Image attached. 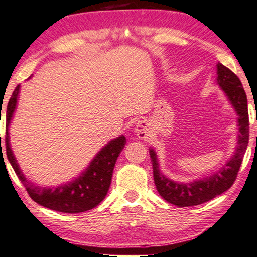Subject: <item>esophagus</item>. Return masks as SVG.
I'll return each mask as SVG.
<instances>
[{
  "label": "esophagus",
  "instance_id": "esophagus-1",
  "mask_svg": "<svg viewBox=\"0 0 257 257\" xmlns=\"http://www.w3.org/2000/svg\"><path fill=\"white\" fill-rule=\"evenodd\" d=\"M136 133L138 136V138L141 139H145L148 138L149 136V125L146 121H139L136 126Z\"/></svg>",
  "mask_w": 257,
  "mask_h": 257
}]
</instances>
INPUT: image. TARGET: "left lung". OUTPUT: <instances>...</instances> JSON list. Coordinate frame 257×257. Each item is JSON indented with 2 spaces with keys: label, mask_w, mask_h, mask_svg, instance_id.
<instances>
[{
  "label": "left lung",
  "mask_w": 257,
  "mask_h": 257,
  "mask_svg": "<svg viewBox=\"0 0 257 257\" xmlns=\"http://www.w3.org/2000/svg\"><path fill=\"white\" fill-rule=\"evenodd\" d=\"M217 84L224 91L239 116V135L236 152L230 161L226 163V165L223 166L221 171L199 181L186 183V184L172 182L159 171L156 152L152 149L150 150L153 179H155L157 191L165 201L176 206H181V208L182 206H194L211 201L216 196L223 194L231 188L241 168L249 142V114L246 95L238 76L219 62L217 65Z\"/></svg>",
  "instance_id": "left-lung-1"
}]
</instances>
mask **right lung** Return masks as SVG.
Here are the masks:
<instances>
[{
    "label": "right lung",
    "mask_w": 257,
    "mask_h": 257,
    "mask_svg": "<svg viewBox=\"0 0 257 257\" xmlns=\"http://www.w3.org/2000/svg\"><path fill=\"white\" fill-rule=\"evenodd\" d=\"M19 89L20 86H16L7 106L6 151L8 161L11 162L16 176L26 188L28 195L38 204L60 212L78 214V212H84L95 208L107 195L112 181L113 169H114L116 159L124 149L126 138L124 136H120L109 142L96 155L87 170L75 181L54 189L35 186L33 183L27 181V178L23 176L9 145L8 126L12 120L13 113L15 111L16 102H18Z\"/></svg>",
    "instance_id": "right-lung-1"
}]
</instances>
